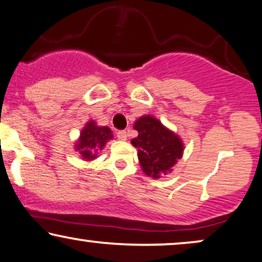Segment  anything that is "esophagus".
Segmentation results:
<instances>
[{"mask_svg":"<svg viewBox=\"0 0 262 262\" xmlns=\"http://www.w3.org/2000/svg\"><path fill=\"white\" fill-rule=\"evenodd\" d=\"M117 137L118 139H120V141H126L127 138V132L125 130H120L117 132Z\"/></svg>","mask_w":262,"mask_h":262,"instance_id":"34e87169","label":"esophagus"}]
</instances>
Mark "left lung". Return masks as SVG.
Instances as JSON below:
<instances>
[{"label":"left lung","mask_w":262,"mask_h":262,"mask_svg":"<svg viewBox=\"0 0 262 262\" xmlns=\"http://www.w3.org/2000/svg\"><path fill=\"white\" fill-rule=\"evenodd\" d=\"M138 136L131 141L138 148V160L148 177L160 179L170 173L181 159L184 144L174 132L168 130L154 117L144 116L135 123Z\"/></svg>","instance_id":"obj_1"}]
</instances>
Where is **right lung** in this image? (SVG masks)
I'll return each mask as SVG.
<instances>
[{
	"instance_id": "right-lung-1",
	"label": "right lung",
	"mask_w": 262,
	"mask_h": 262,
	"mask_svg": "<svg viewBox=\"0 0 262 262\" xmlns=\"http://www.w3.org/2000/svg\"><path fill=\"white\" fill-rule=\"evenodd\" d=\"M112 131L107 126H98L94 121H89L82 130L80 139L76 143L77 151L85 161L94 160L98 152L102 150L106 142L112 139Z\"/></svg>"
}]
</instances>
